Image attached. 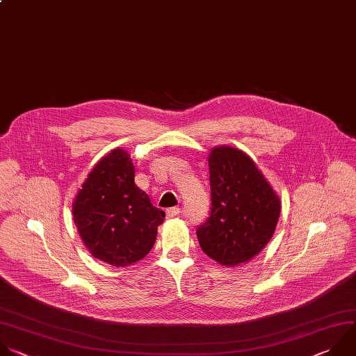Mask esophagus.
I'll return each mask as SVG.
<instances>
[{
    "mask_svg": "<svg viewBox=\"0 0 356 356\" xmlns=\"http://www.w3.org/2000/svg\"><path fill=\"white\" fill-rule=\"evenodd\" d=\"M165 213H167V218H175L181 213V209L179 207H170V209L165 210Z\"/></svg>",
    "mask_w": 356,
    "mask_h": 356,
    "instance_id": "1",
    "label": "esophagus"
}]
</instances>
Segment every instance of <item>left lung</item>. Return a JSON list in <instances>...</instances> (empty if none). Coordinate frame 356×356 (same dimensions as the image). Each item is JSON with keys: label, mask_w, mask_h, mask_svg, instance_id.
I'll list each match as a JSON object with an SVG mask.
<instances>
[{"label": "left lung", "mask_w": 356, "mask_h": 356, "mask_svg": "<svg viewBox=\"0 0 356 356\" xmlns=\"http://www.w3.org/2000/svg\"><path fill=\"white\" fill-rule=\"evenodd\" d=\"M211 207L197 230L203 252L225 266L252 259L269 243L280 200L244 152L218 146L209 154Z\"/></svg>", "instance_id": "left-lung-1"}]
</instances>
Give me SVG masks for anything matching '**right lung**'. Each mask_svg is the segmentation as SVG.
Here are the masks:
<instances>
[{"instance_id":"right-lung-1","label":"right lung","mask_w":356,"mask_h":356,"mask_svg":"<svg viewBox=\"0 0 356 356\" xmlns=\"http://www.w3.org/2000/svg\"><path fill=\"white\" fill-rule=\"evenodd\" d=\"M165 213L134 184V167L123 149L102 157L81 185L73 219L92 257L112 266L143 259L153 248Z\"/></svg>"}]
</instances>
